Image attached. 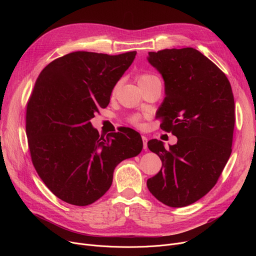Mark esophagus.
I'll return each mask as SVG.
<instances>
[{
	"label": "esophagus",
	"mask_w": 256,
	"mask_h": 256,
	"mask_svg": "<svg viewBox=\"0 0 256 256\" xmlns=\"http://www.w3.org/2000/svg\"><path fill=\"white\" fill-rule=\"evenodd\" d=\"M142 140H143V148L147 150V141H148V139H147V137H145L144 135H142Z\"/></svg>",
	"instance_id": "1"
}]
</instances>
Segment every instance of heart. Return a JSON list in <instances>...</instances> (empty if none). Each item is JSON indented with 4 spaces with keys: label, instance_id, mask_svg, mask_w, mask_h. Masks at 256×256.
Masks as SVG:
<instances>
[{
    "label": "heart",
    "instance_id": "1",
    "mask_svg": "<svg viewBox=\"0 0 256 256\" xmlns=\"http://www.w3.org/2000/svg\"><path fill=\"white\" fill-rule=\"evenodd\" d=\"M154 78H158L154 76H152V74H141V76L138 78V84H139V86H142V85H144V84H146V83L150 82V80H154ZM117 88H118V85H116V86L114 87V89H113V94L116 93ZM128 122H130L132 126H140V117H139L138 115H132V116H130V117L128 118Z\"/></svg>",
    "mask_w": 256,
    "mask_h": 256
}]
</instances>
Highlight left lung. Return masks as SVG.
Listing matches in <instances>:
<instances>
[{
  "label": "left lung",
  "mask_w": 256,
  "mask_h": 256,
  "mask_svg": "<svg viewBox=\"0 0 256 256\" xmlns=\"http://www.w3.org/2000/svg\"><path fill=\"white\" fill-rule=\"evenodd\" d=\"M147 60L165 83L156 112L160 128L178 137L169 150L156 139L147 143L163 163L147 188L168 206H186L212 190L232 154V86L219 67L193 48L150 52Z\"/></svg>",
  "instance_id": "8db88e82"
}]
</instances>
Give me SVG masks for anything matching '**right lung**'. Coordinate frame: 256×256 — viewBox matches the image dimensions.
I'll list each match as a JSON object with an SVG mask.
<instances>
[{
  "label": "right lung",
  "instance_id": "add662e5",
  "mask_svg": "<svg viewBox=\"0 0 256 256\" xmlns=\"http://www.w3.org/2000/svg\"><path fill=\"white\" fill-rule=\"evenodd\" d=\"M136 54L74 52L50 62L36 80L26 116L32 163L52 193L67 204L96 202L110 189L115 167L142 150L136 130L128 128L104 138L90 122L109 104Z\"/></svg>",
  "mask_w": 256,
  "mask_h": 256
}]
</instances>
